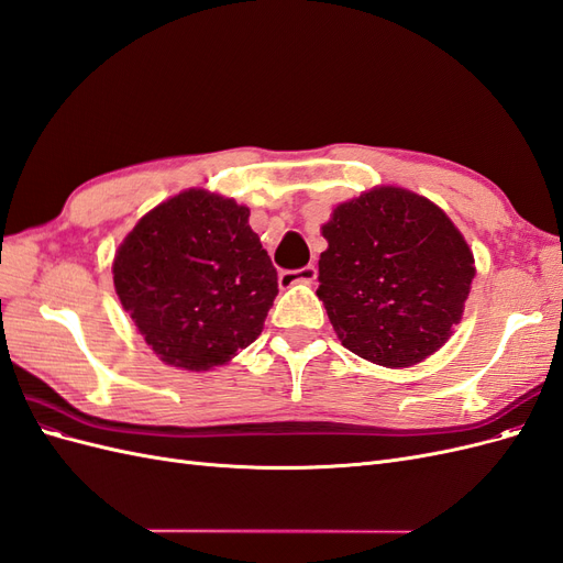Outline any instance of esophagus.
<instances>
[{
    "label": "esophagus",
    "instance_id": "1",
    "mask_svg": "<svg viewBox=\"0 0 563 563\" xmlns=\"http://www.w3.org/2000/svg\"><path fill=\"white\" fill-rule=\"evenodd\" d=\"M317 279V267L308 265L300 269H284L279 275V286L282 288H291L296 284H312Z\"/></svg>",
    "mask_w": 563,
    "mask_h": 563
}]
</instances>
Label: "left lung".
Listing matches in <instances>:
<instances>
[{
    "label": "left lung",
    "mask_w": 563,
    "mask_h": 563,
    "mask_svg": "<svg viewBox=\"0 0 563 563\" xmlns=\"http://www.w3.org/2000/svg\"><path fill=\"white\" fill-rule=\"evenodd\" d=\"M319 288L343 347L408 368L444 347L476 275L474 255L434 201L380 185L338 203L321 225Z\"/></svg>",
    "instance_id": "left-lung-1"
}]
</instances>
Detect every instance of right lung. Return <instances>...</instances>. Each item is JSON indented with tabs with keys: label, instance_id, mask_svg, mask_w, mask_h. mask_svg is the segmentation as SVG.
<instances>
[{
	"label": "right lung",
	"instance_id": "add662e5",
	"mask_svg": "<svg viewBox=\"0 0 563 563\" xmlns=\"http://www.w3.org/2000/svg\"><path fill=\"white\" fill-rule=\"evenodd\" d=\"M249 213L190 187L147 211L119 244L114 291L164 364L211 371L261 335L279 288Z\"/></svg>",
	"mask_w": 563,
	"mask_h": 563
}]
</instances>
